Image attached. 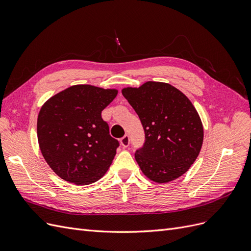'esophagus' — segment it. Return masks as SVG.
<instances>
[{
    "label": "esophagus",
    "mask_w": 251,
    "mask_h": 251,
    "mask_svg": "<svg viewBox=\"0 0 251 251\" xmlns=\"http://www.w3.org/2000/svg\"><path fill=\"white\" fill-rule=\"evenodd\" d=\"M120 143H121V146H123L124 148L128 147V144H130V136L125 135L124 137L120 139Z\"/></svg>",
    "instance_id": "1"
}]
</instances>
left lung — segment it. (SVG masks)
<instances>
[{"label": "left lung", "mask_w": 251, "mask_h": 251, "mask_svg": "<svg viewBox=\"0 0 251 251\" xmlns=\"http://www.w3.org/2000/svg\"><path fill=\"white\" fill-rule=\"evenodd\" d=\"M123 95L137 113L146 140L135 153L151 181L166 183L188 171L203 143V126L188 98L170 83L148 81L125 88Z\"/></svg>", "instance_id": "left-lung-1"}]
</instances>
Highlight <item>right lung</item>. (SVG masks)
I'll return each mask as SVG.
<instances>
[{
	"label": "right lung",
	"instance_id": "right-lung-1",
	"mask_svg": "<svg viewBox=\"0 0 251 251\" xmlns=\"http://www.w3.org/2000/svg\"><path fill=\"white\" fill-rule=\"evenodd\" d=\"M117 90L90 85L68 88L44 103L37 117V140L45 160L57 176L77 185L100 180L119 147L101 111Z\"/></svg>",
	"mask_w": 251,
	"mask_h": 251
}]
</instances>
